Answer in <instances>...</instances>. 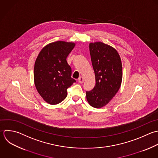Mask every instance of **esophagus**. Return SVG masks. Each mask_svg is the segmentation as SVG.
<instances>
[{
	"label": "esophagus",
	"mask_w": 158,
	"mask_h": 158,
	"mask_svg": "<svg viewBox=\"0 0 158 158\" xmlns=\"http://www.w3.org/2000/svg\"><path fill=\"white\" fill-rule=\"evenodd\" d=\"M78 81L79 82V83H83V82H84V77H82V76L79 77V79H78Z\"/></svg>",
	"instance_id": "esophagus-1"
}]
</instances>
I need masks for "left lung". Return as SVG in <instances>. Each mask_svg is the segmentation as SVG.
Returning a JSON list of instances; mask_svg holds the SVG:
<instances>
[{"label": "left lung", "mask_w": 158, "mask_h": 158, "mask_svg": "<svg viewBox=\"0 0 158 158\" xmlns=\"http://www.w3.org/2000/svg\"><path fill=\"white\" fill-rule=\"evenodd\" d=\"M89 50L96 84L86 92V98L92 107L100 108L111 100L121 87L122 63L117 50L103 42L90 43Z\"/></svg>", "instance_id": "8db88e82"}]
</instances>
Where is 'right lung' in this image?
Here are the masks:
<instances>
[{
	"label": "right lung",
	"instance_id": "1",
	"mask_svg": "<svg viewBox=\"0 0 158 158\" xmlns=\"http://www.w3.org/2000/svg\"><path fill=\"white\" fill-rule=\"evenodd\" d=\"M75 46L73 42L56 41L45 46L34 64V80L36 89L48 103L56 105L67 97V89L76 80L66 58Z\"/></svg>",
	"mask_w": 158,
	"mask_h": 158
}]
</instances>
